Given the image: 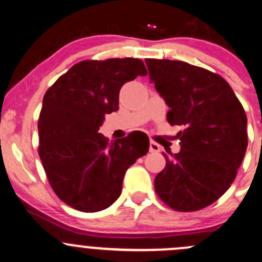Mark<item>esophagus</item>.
<instances>
[{"label":"esophagus","mask_w":262,"mask_h":262,"mask_svg":"<svg viewBox=\"0 0 262 262\" xmlns=\"http://www.w3.org/2000/svg\"><path fill=\"white\" fill-rule=\"evenodd\" d=\"M160 150H161V147H160L159 143L150 141V152H160Z\"/></svg>","instance_id":"1"}]
</instances>
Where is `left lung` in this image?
<instances>
[{
	"instance_id": "8db88e82",
	"label": "left lung",
	"mask_w": 262,
	"mask_h": 262,
	"mask_svg": "<svg viewBox=\"0 0 262 262\" xmlns=\"http://www.w3.org/2000/svg\"><path fill=\"white\" fill-rule=\"evenodd\" d=\"M155 89L170 107V125L184 126L179 154L166 156L155 191L167 206L198 211L231 186L247 147L245 110L220 75L182 61H145Z\"/></svg>"
}]
</instances>
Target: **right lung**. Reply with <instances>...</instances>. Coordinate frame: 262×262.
I'll return each instance as SVG.
<instances>
[{
  "instance_id": "1",
  "label": "right lung",
  "mask_w": 262,
  "mask_h": 262,
  "mask_svg": "<svg viewBox=\"0 0 262 262\" xmlns=\"http://www.w3.org/2000/svg\"><path fill=\"white\" fill-rule=\"evenodd\" d=\"M147 75L139 58L86 60L46 91L38 117V155L52 190L82 212L107 209L119 199L126 170L147 154L148 137L134 132L108 142L98 134L105 115L119 110L121 87Z\"/></svg>"
}]
</instances>
